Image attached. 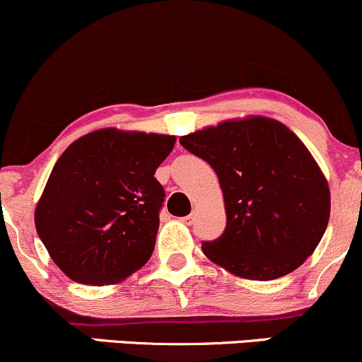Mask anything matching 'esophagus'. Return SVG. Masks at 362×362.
Returning <instances> with one entry per match:
<instances>
[{
  "instance_id": "34e87169",
  "label": "esophagus",
  "mask_w": 362,
  "mask_h": 362,
  "mask_svg": "<svg viewBox=\"0 0 362 362\" xmlns=\"http://www.w3.org/2000/svg\"><path fill=\"white\" fill-rule=\"evenodd\" d=\"M180 220L184 221L185 225H192V223H194V220H196V214H194V213H190L189 216H184V218H180Z\"/></svg>"
}]
</instances>
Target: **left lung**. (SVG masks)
<instances>
[{"label": "left lung", "instance_id": "8db88e82", "mask_svg": "<svg viewBox=\"0 0 362 362\" xmlns=\"http://www.w3.org/2000/svg\"><path fill=\"white\" fill-rule=\"evenodd\" d=\"M223 190L226 228L202 252L249 280H275L315 252L329 218L323 172L299 137L266 117L226 120L180 137Z\"/></svg>", "mask_w": 362, "mask_h": 362}]
</instances>
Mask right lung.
Returning <instances> with one entry per match:
<instances>
[{
    "mask_svg": "<svg viewBox=\"0 0 362 362\" xmlns=\"http://www.w3.org/2000/svg\"><path fill=\"white\" fill-rule=\"evenodd\" d=\"M175 136L101 129L58 158L35 206V230L74 281L118 284L156 244L165 190L154 178Z\"/></svg>",
    "mask_w": 362,
    "mask_h": 362,
    "instance_id": "1",
    "label": "right lung"
}]
</instances>
